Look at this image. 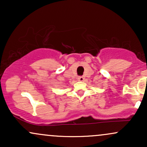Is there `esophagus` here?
Segmentation results:
<instances>
[{
  "label": "esophagus",
  "mask_w": 147,
  "mask_h": 147,
  "mask_svg": "<svg viewBox=\"0 0 147 147\" xmlns=\"http://www.w3.org/2000/svg\"><path fill=\"white\" fill-rule=\"evenodd\" d=\"M84 79H85V77H83V76H80V77H78V80L80 81V82H83Z\"/></svg>",
  "instance_id": "1"
}]
</instances>
